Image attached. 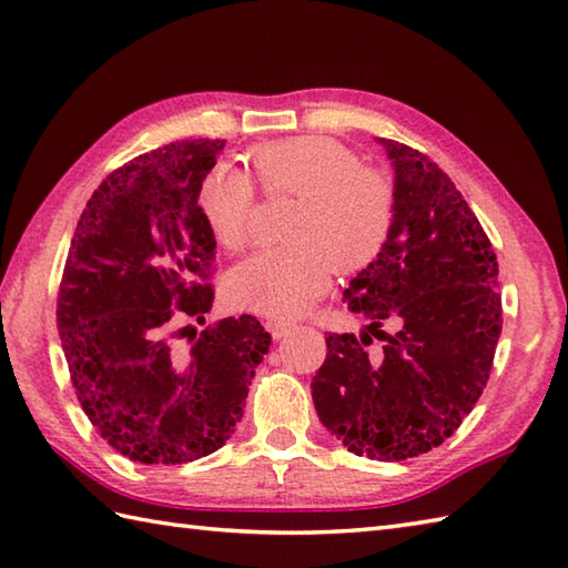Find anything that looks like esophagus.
Masks as SVG:
<instances>
[{
    "label": "esophagus",
    "mask_w": 568,
    "mask_h": 568,
    "mask_svg": "<svg viewBox=\"0 0 568 568\" xmlns=\"http://www.w3.org/2000/svg\"><path fill=\"white\" fill-rule=\"evenodd\" d=\"M265 327H268V332H271L273 339H283V336L291 334L293 324H291V322H285V320H268V322H265Z\"/></svg>",
    "instance_id": "esophagus-1"
}]
</instances>
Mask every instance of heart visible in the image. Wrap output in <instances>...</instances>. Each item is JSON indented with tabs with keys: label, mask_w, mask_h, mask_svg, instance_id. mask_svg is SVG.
<instances>
[{
	"label": "heart",
	"mask_w": 568,
	"mask_h": 568,
	"mask_svg": "<svg viewBox=\"0 0 568 568\" xmlns=\"http://www.w3.org/2000/svg\"><path fill=\"white\" fill-rule=\"evenodd\" d=\"M248 163L265 195L297 197L287 232L295 244L263 248L239 263L229 295L261 315L293 320L327 293L334 265L348 273L378 258L395 224V187L327 136L261 143L248 151ZM197 210L222 246L244 248L256 210L253 178L232 163L212 165L200 180Z\"/></svg>",
	"instance_id": "1"
}]
</instances>
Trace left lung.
<instances>
[{
	"mask_svg": "<svg viewBox=\"0 0 568 568\" xmlns=\"http://www.w3.org/2000/svg\"><path fill=\"white\" fill-rule=\"evenodd\" d=\"M378 143L395 168V224L378 258L344 291L368 327L327 336L312 400L348 452L403 462L449 439L478 403L503 303L496 251L452 178L405 143ZM385 321L395 335L379 329ZM373 335L386 346L368 355Z\"/></svg>",
	"mask_w": 568,
	"mask_h": 568,
	"instance_id": "1",
	"label": "left lung"
}]
</instances>
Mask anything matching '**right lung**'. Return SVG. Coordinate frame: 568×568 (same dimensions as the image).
<instances>
[{
	"label": "right lung",
	"instance_id": "add662e5",
	"mask_svg": "<svg viewBox=\"0 0 568 568\" xmlns=\"http://www.w3.org/2000/svg\"><path fill=\"white\" fill-rule=\"evenodd\" d=\"M222 139H187L106 175L82 210L58 291L70 381L94 429L139 464H187L232 437L271 334L212 310L216 241L197 210Z\"/></svg>",
	"mask_w": 568,
	"mask_h": 568
}]
</instances>
